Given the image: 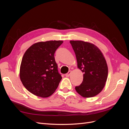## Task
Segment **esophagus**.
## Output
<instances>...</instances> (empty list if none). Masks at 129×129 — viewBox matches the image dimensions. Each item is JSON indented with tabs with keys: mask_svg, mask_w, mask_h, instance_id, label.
Here are the masks:
<instances>
[{
	"mask_svg": "<svg viewBox=\"0 0 129 129\" xmlns=\"http://www.w3.org/2000/svg\"><path fill=\"white\" fill-rule=\"evenodd\" d=\"M71 73H72V71H69V72H68V73H67V74H66V77H69L70 75H71Z\"/></svg>",
	"mask_w": 129,
	"mask_h": 129,
	"instance_id": "34e87169",
	"label": "esophagus"
}]
</instances>
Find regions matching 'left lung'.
Listing matches in <instances>:
<instances>
[{
    "instance_id": "obj_1",
    "label": "left lung",
    "mask_w": 129,
    "mask_h": 129,
    "mask_svg": "<svg viewBox=\"0 0 129 129\" xmlns=\"http://www.w3.org/2000/svg\"><path fill=\"white\" fill-rule=\"evenodd\" d=\"M76 55L77 67L83 73L82 83L75 87L83 97L98 95L105 86L108 74L106 60L95 45L83 41H70Z\"/></svg>"
}]
</instances>
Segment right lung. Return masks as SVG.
Returning <instances> with one entry per match:
<instances>
[{
	"label": "right lung",
	"instance_id": "1",
	"mask_svg": "<svg viewBox=\"0 0 129 129\" xmlns=\"http://www.w3.org/2000/svg\"><path fill=\"white\" fill-rule=\"evenodd\" d=\"M62 41L39 42L31 46L22 57L20 68L22 83L37 96L48 97L57 89L62 79L54 53Z\"/></svg>",
	"mask_w": 129,
	"mask_h": 129
}]
</instances>
